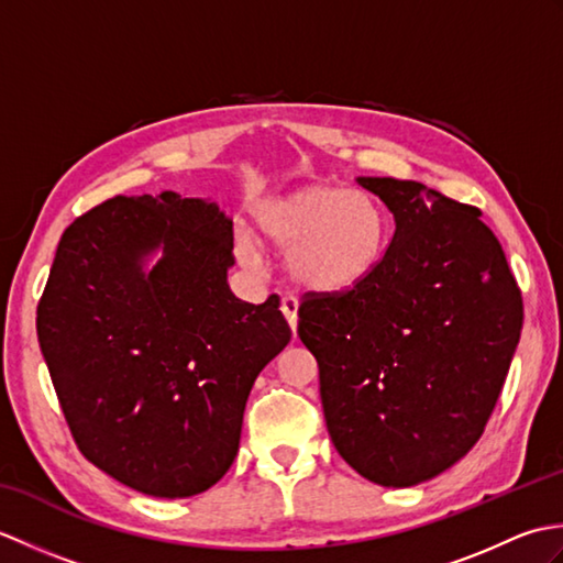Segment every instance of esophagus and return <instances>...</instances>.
<instances>
[{
	"mask_svg": "<svg viewBox=\"0 0 563 563\" xmlns=\"http://www.w3.org/2000/svg\"><path fill=\"white\" fill-rule=\"evenodd\" d=\"M280 309H283V314H285V319H288V324L295 333L297 331V309H300V302H297L295 297H283Z\"/></svg>",
	"mask_w": 563,
	"mask_h": 563,
	"instance_id": "esophagus-1",
	"label": "esophagus"
}]
</instances>
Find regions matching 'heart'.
Segmentation results:
<instances>
[{
  "instance_id": "heart-1",
  "label": "heart",
  "mask_w": 563,
  "mask_h": 563,
  "mask_svg": "<svg viewBox=\"0 0 563 563\" xmlns=\"http://www.w3.org/2000/svg\"><path fill=\"white\" fill-rule=\"evenodd\" d=\"M261 242L285 249L283 271L307 292H345L373 275L385 256L389 222L377 198L357 188L305 184L263 200L254 212ZM244 263L258 261L246 234L236 239Z\"/></svg>"
}]
</instances>
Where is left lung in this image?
Listing matches in <instances>:
<instances>
[{"label":"left lung","mask_w":563,"mask_h":563,"mask_svg":"<svg viewBox=\"0 0 563 563\" xmlns=\"http://www.w3.org/2000/svg\"><path fill=\"white\" fill-rule=\"evenodd\" d=\"M394 218L369 278L312 295L297 333L329 435L367 482L409 488L482 438L522 331V297L479 210L418 181L357 176Z\"/></svg>","instance_id":"obj_1"}]
</instances>
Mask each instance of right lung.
<instances>
[{"label":"right lung","instance_id":"obj_1","mask_svg":"<svg viewBox=\"0 0 563 563\" xmlns=\"http://www.w3.org/2000/svg\"><path fill=\"white\" fill-rule=\"evenodd\" d=\"M214 200L111 198L71 222L38 305L41 353L84 457L140 494L188 498L230 470L246 399L290 327L239 300Z\"/></svg>","mask_w":563,"mask_h":563}]
</instances>
